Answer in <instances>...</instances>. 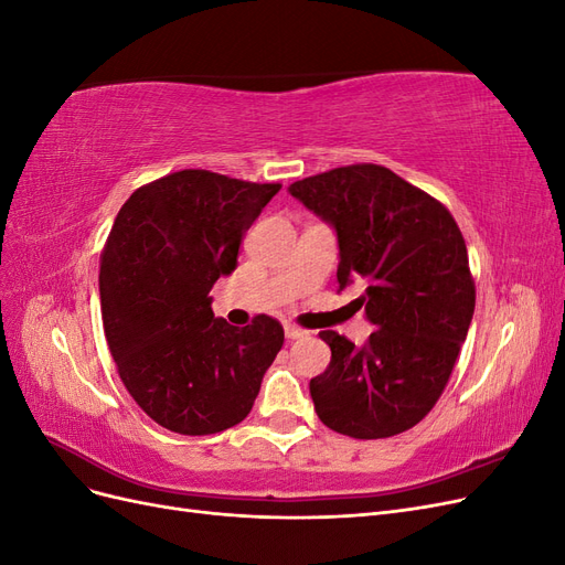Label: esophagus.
<instances>
[{"label": "esophagus", "instance_id": "34e87169", "mask_svg": "<svg viewBox=\"0 0 565 565\" xmlns=\"http://www.w3.org/2000/svg\"><path fill=\"white\" fill-rule=\"evenodd\" d=\"M306 334V330H301V328H297V324H285V337L287 339H299V337H303Z\"/></svg>", "mask_w": 565, "mask_h": 565}]
</instances>
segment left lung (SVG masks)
I'll return each mask as SVG.
<instances>
[{
  "instance_id": "8db88e82",
  "label": "left lung",
  "mask_w": 565,
  "mask_h": 565,
  "mask_svg": "<svg viewBox=\"0 0 565 565\" xmlns=\"http://www.w3.org/2000/svg\"><path fill=\"white\" fill-rule=\"evenodd\" d=\"M337 233L339 289L365 309L363 347L320 332L330 365L311 380L324 426L351 438H388L431 413L465 344L476 287L465 237L429 193L382 164H349L287 188Z\"/></svg>"
}]
</instances>
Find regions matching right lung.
<instances>
[{
  "label": "right lung",
  "mask_w": 565,
  "mask_h": 565,
  "mask_svg": "<svg viewBox=\"0 0 565 565\" xmlns=\"http://www.w3.org/2000/svg\"><path fill=\"white\" fill-rule=\"evenodd\" d=\"M280 191L207 169L141 185L100 254V316L119 380L143 413L181 436L241 424L282 349L278 320L214 318L210 289L237 266L245 231Z\"/></svg>",
  "instance_id": "1"
}]
</instances>
